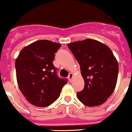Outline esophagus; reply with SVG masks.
<instances>
[{"label":"esophagus","mask_w":132,"mask_h":132,"mask_svg":"<svg viewBox=\"0 0 132 132\" xmlns=\"http://www.w3.org/2000/svg\"><path fill=\"white\" fill-rule=\"evenodd\" d=\"M73 74L72 73H70L68 76V79L70 80V81H71V80H72L73 78Z\"/></svg>","instance_id":"34e87169"}]
</instances>
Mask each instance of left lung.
Segmentation results:
<instances>
[{
    "label": "left lung",
    "instance_id": "left-lung-1",
    "mask_svg": "<svg viewBox=\"0 0 132 132\" xmlns=\"http://www.w3.org/2000/svg\"><path fill=\"white\" fill-rule=\"evenodd\" d=\"M80 66L84 88L77 93L80 102L88 107L103 104L116 88L119 66L110 48L93 39L68 44Z\"/></svg>",
    "mask_w": 132,
    "mask_h": 132
}]
</instances>
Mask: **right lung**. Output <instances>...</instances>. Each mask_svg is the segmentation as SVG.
Returning a JSON list of instances; mask_svg holds the SVG:
<instances>
[{
    "label": "right lung",
    "mask_w": 132,
    "mask_h": 132,
    "mask_svg": "<svg viewBox=\"0 0 132 132\" xmlns=\"http://www.w3.org/2000/svg\"><path fill=\"white\" fill-rule=\"evenodd\" d=\"M61 46V44L46 39L36 41L25 46L16 59L18 87L33 105L45 107L52 104L67 84L66 79L57 76L52 63Z\"/></svg>",
    "instance_id": "right-lung-1"
}]
</instances>
